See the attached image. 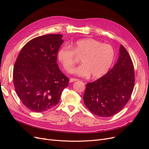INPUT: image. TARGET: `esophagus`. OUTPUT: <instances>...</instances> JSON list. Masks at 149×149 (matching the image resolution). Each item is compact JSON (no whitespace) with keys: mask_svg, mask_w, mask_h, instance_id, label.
Segmentation results:
<instances>
[{"mask_svg":"<svg viewBox=\"0 0 149 149\" xmlns=\"http://www.w3.org/2000/svg\"><path fill=\"white\" fill-rule=\"evenodd\" d=\"M79 81V79H76V78H71L70 79V83H73L74 81Z\"/></svg>","mask_w":149,"mask_h":149,"instance_id":"1","label":"esophagus"}]
</instances>
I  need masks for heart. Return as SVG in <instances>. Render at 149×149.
<instances>
[{"instance_id": "b5f03b06", "label": "heart", "mask_w": 149, "mask_h": 149, "mask_svg": "<svg viewBox=\"0 0 149 149\" xmlns=\"http://www.w3.org/2000/svg\"><path fill=\"white\" fill-rule=\"evenodd\" d=\"M114 50L109 44L93 38L78 40L70 47H62L57 53L58 59L63 69L72 73L75 66L81 60L83 64L76 73L81 76L99 78L107 73L114 59Z\"/></svg>"}]
</instances>
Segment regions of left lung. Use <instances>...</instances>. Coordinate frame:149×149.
<instances>
[{
    "label": "left lung",
    "mask_w": 149,
    "mask_h": 149,
    "mask_svg": "<svg viewBox=\"0 0 149 149\" xmlns=\"http://www.w3.org/2000/svg\"><path fill=\"white\" fill-rule=\"evenodd\" d=\"M135 83L134 65L124 47H120L116 64L100 78L86 84L85 106L93 114L107 118L118 113L131 97Z\"/></svg>",
    "instance_id": "8db88e82"
}]
</instances>
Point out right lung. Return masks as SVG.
<instances>
[{
  "label": "right lung",
  "mask_w": 149,
  "mask_h": 149,
  "mask_svg": "<svg viewBox=\"0 0 149 149\" xmlns=\"http://www.w3.org/2000/svg\"><path fill=\"white\" fill-rule=\"evenodd\" d=\"M62 37L61 34H47L34 38L17 56L13 82L18 97L30 111L41 112L52 109L68 86V78L56 63Z\"/></svg>",
  "instance_id": "right-lung-1"
}]
</instances>
